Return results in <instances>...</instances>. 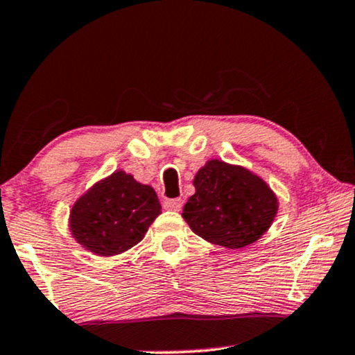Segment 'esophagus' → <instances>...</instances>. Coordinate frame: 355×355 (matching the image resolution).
Wrapping results in <instances>:
<instances>
[{
	"mask_svg": "<svg viewBox=\"0 0 355 355\" xmlns=\"http://www.w3.org/2000/svg\"><path fill=\"white\" fill-rule=\"evenodd\" d=\"M182 200L180 198H168L164 201V208L168 211H180L182 209Z\"/></svg>",
	"mask_w": 355,
	"mask_h": 355,
	"instance_id": "obj_1",
	"label": "esophagus"
}]
</instances>
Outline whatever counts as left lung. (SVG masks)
Returning <instances> with one entry per match:
<instances>
[{"mask_svg":"<svg viewBox=\"0 0 355 355\" xmlns=\"http://www.w3.org/2000/svg\"><path fill=\"white\" fill-rule=\"evenodd\" d=\"M195 195L183 206L190 230L211 244L241 249L259 241L278 211V200L259 175L211 159L193 178Z\"/></svg>","mask_w":355,"mask_h":355,"instance_id":"left-lung-1","label":"left lung"}]
</instances>
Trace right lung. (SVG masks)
<instances>
[{"mask_svg": "<svg viewBox=\"0 0 355 355\" xmlns=\"http://www.w3.org/2000/svg\"><path fill=\"white\" fill-rule=\"evenodd\" d=\"M162 213L157 193L116 170L88 188L70 209L69 227L80 245L100 257L123 254L144 239Z\"/></svg>", "mask_w": 355, "mask_h": 355, "instance_id": "obj_1", "label": "right lung"}]
</instances>
